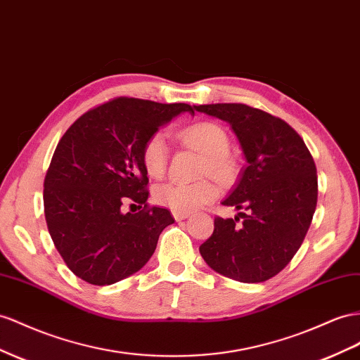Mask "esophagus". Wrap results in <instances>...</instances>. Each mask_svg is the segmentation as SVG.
I'll use <instances>...</instances> for the list:
<instances>
[{
  "label": "esophagus",
  "mask_w": 360,
  "mask_h": 360,
  "mask_svg": "<svg viewBox=\"0 0 360 360\" xmlns=\"http://www.w3.org/2000/svg\"><path fill=\"white\" fill-rule=\"evenodd\" d=\"M172 217L176 221H181V219H186L189 217V213H181V212H172Z\"/></svg>",
  "instance_id": "obj_1"
}]
</instances>
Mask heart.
<instances>
[{
    "mask_svg": "<svg viewBox=\"0 0 360 360\" xmlns=\"http://www.w3.org/2000/svg\"><path fill=\"white\" fill-rule=\"evenodd\" d=\"M184 145L204 154L201 172L210 174L219 181H227L235 172V162L230 158V139L221 125L201 121L192 124L180 131ZM142 163L148 176L159 179L167 171L169 148L165 134L158 131L145 141L142 147ZM218 195L215 184L209 180L198 183H165L154 189V200L174 212L188 213L201 207L202 204L213 201Z\"/></svg>",
    "mask_w": 360,
    "mask_h": 360,
    "instance_id": "heart-1",
    "label": "heart"
}]
</instances>
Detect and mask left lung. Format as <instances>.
<instances>
[{
	"mask_svg": "<svg viewBox=\"0 0 360 360\" xmlns=\"http://www.w3.org/2000/svg\"><path fill=\"white\" fill-rule=\"evenodd\" d=\"M193 108L229 122L247 159L236 186L222 201L242 212L235 219L215 218L201 256L229 278L265 281L292 260L312 222L318 200L312 154L288 122L268 112L242 103Z\"/></svg>",
	"mask_w": 360,
	"mask_h": 360,
	"instance_id": "obj_1",
	"label": "left lung"
}]
</instances>
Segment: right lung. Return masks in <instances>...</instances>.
<instances>
[{
    "mask_svg": "<svg viewBox=\"0 0 360 360\" xmlns=\"http://www.w3.org/2000/svg\"><path fill=\"white\" fill-rule=\"evenodd\" d=\"M180 112L193 109L118 96L83 113L57 143L44 181L45 219L66 266L87 283L112 285L139 271L174 222L168 209L148 206L141 154ZM129 199L139 212H120Z\"/></svg>",
    "mask_w": 360,
    "mask_h": 360,
    "instance_id": "1",
    "label": "right lung"
}]
</instances>
